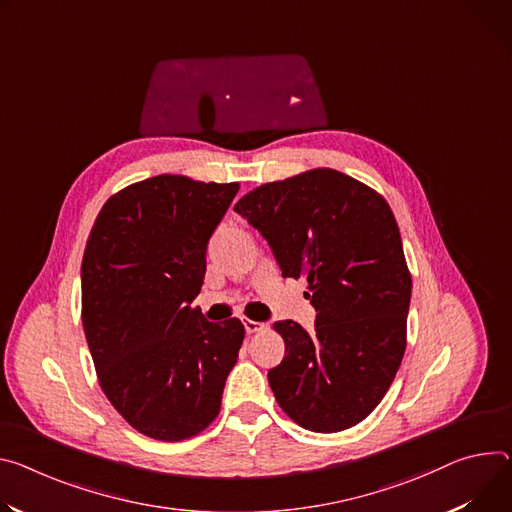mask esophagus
I'll use <instances>...</instances> for the list:
<instances>
[{
  "instance_id": "1",
  "label": "esophagus",
  "mask_w": 512,
  "mask_h": 512,
  "mask_svg": "<svg viewBox=\"0 0 512 512\" xmlns=\"http://www.w3.org/2000/svg\"><path fill=\"white\" fill-rule=\"evenodd\" d=\"M243 324H245V331H247L249 335L265 331V324H263V322H257V320H251V318H245Z\"/></svg>"
}]
</instances>
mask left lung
<instances>
[{
    "label": "left lung",
    "mask_w": 512,
    "mask_h": 512,
    "mask_svg": "<svg viewBox=\"0 0 512 512\" xmlns=\"http://www.w3.org/2000/svg\"><path fill=\"white\" fill-rule=\"evenodd\" d=\"M235 212L267 239L284 277H306L316 329L282 320L284 361L267 380L282 410L314 433L355 427L394 382L406 349L412 277L392 208L329 167L263 183Z\"/></svg>",
    "instance_id": "1"
}]
</instances>
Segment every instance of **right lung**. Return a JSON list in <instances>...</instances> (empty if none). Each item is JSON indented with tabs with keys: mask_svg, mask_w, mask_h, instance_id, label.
<instances>
[{
	"mask_svg": "<svg viewBox=\"0 0 512 512\" xmlns=\"http://www.w3.org/2000/svg\"><path fill=\"white\" fill-rule=\"evenodd\" d=\"M239 183L155 175L102 206L81 263V320L98 382L124 421L183 441L218 416L239 359V318L208 322L192 300L206 247Z\"/></svg>",
	"mask_w": 512,
	"mask_h": 512,
	"instance_id": "add662e5",
	"label": "right lung"
}]
</instances>
